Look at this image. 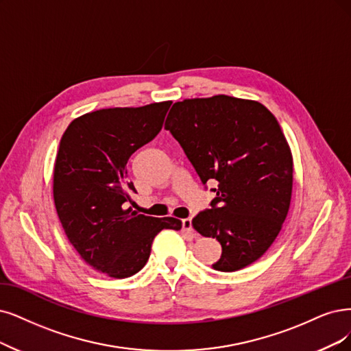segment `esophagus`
Returning <instances> with one entry per match:
<instances>
[{
  "label": "esophagus",
  "mask_w": 351,
  "mask_h": 351,
  "mask_svg": "<svg viewBox=\"0 0 351 351\" xmlns=\"http://www.w3.org/2000/svg\"><path fill=\"white\" fill-rule=\"evenodd\" d=\"M182 228H184V231H186V232H193L192 219H191V218H184V219H182Z\"/></svg>",
  "instance_id": "1"
}]
</instances>
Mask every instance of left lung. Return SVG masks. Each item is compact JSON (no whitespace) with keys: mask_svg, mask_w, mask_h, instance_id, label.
<instances>
[{"mask_svg":"<svg viewBox=\"0 0 351 351\" xmlns=\"http://www.w3.org/2000/svg\"><path fill=\"white\" fill-rule=\"evenodd\" d=\"M165 128L201 182L218 184L211 210L192 219L201 236L221 244L213 267L252 265L278 237L292 197V153L275 115L257 101L214 95L175 102Z\"/></svg>","mask_w":351,"mask_h":351,"instance_id":"left-lung-1","label":"left lung"}]
</instances>
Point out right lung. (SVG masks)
Wrapping results in <instances>:
<instances>
[{
  "instance_id": "right-lung-1",
  "label": "right lung",
  "mask_w": 351,
  "mask_h": 351,
  "mask_svg": "<svg viewBox=\"0 0 351 351\" xmlns=\"http://www.w3.org/2000/svg\"><path fill=\"white\" fill-rule=\"evenodd\" d=\"M171 104L88 112L75 119L60 138L53 171L58 217L75 250L110 278L137 274L147 263L158 232L182 228L178 218L127 208L136 189L125 165L158 136Z\"/></svg>"
}]
</instances>
